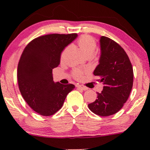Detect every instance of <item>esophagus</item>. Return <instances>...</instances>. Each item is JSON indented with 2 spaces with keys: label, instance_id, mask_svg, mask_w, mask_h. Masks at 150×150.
Wrapping results in <instances>:
<instances>
[{
  "label": "esophagus",
  "instance_id": "34e87169",
  "mask_svg": "<svg viewBox=\"0 0 150 150\" xmlns=\"http://www.w3.org/2000/svg\"><path fill=\"white\" fill-rule=\"evenodd\" d=\"M76 87L79 89H82V90H84V91H86V90L88 89V87H85V86H84L83 85H76Z\"/></svg>",
  "mask_w": 150,
  "mask_h": 150
}]
</instances>
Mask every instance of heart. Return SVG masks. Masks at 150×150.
Masks as SVG:
<instances>
[{
  "label": "heart",
  "instance_id": "1",
  "mask_svg": "<svg viewBox=\"0 0 150 150\" xmlns=\"http://www.w3.org/2000/svg\"><path fill=\"white\" fill-rule=\"evenodd\" d=\"M77 44L80 49L88 57L92 56L95 53L96 48H97V42H96V39L92 36L88 35H82L78 40ZM71 50H72V46L71 45H68L63 49L60 55V60L61 62H64L67 60ZM85 73V70L76 68L72 71V76L74 79L80 80L83 78Z\"/></svg>",
  "mask_w": 150,
  "mask_h": 150
}]
</instances>
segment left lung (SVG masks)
<instances>
[{
  "mask_svg": "<svg viewBox=\"0 0 150 150\" xmlns=\"http://www.w3.org/2000/svg\"><path fill=\"white\" fill-rule=\"evenodd\" d=\"M101 56L93 74L104 84L103 90L98 93L97 99L88 104L93 113L100 116L115 114L129 98L133 85V69L124 48L114 40L100 38Z\"/></svg>",
  "mask_w": 150,
  "mask_h": 150,
  "instance_id": "obj_1",
  "label": "left lung"
}]
</instances>
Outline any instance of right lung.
I'll return each instance as SVG.
<instances>
[{"label": "right lung", "instance_id": "right-lung-1", "mask_svg": "<svg viewBox=\"0 0 150 150\" xmlns=\"http://www.w3.org/2000/svg\"><path fill=\"white\" fill-rule=\"evenodd\" d=\"M77 34L53 33L38 37L26 45L18 65V82L22 97L38 114L50 116L62 107L72 84L54 83L52 69L60 63V55Z\"/></svg>", "mask_w": 150, "mask_h": 150}]
</instances>
